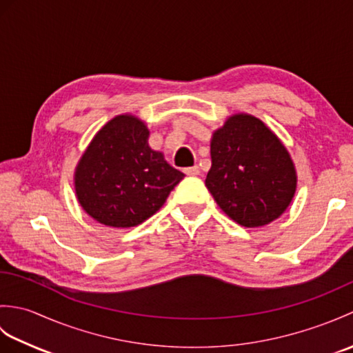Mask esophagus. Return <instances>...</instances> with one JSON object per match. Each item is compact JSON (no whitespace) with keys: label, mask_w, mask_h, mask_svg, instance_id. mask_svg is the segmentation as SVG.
<instances>
[{"label":"esophagus","mask_w":353,"mask_h":353,"mask_svg":"<svg viewBox=\"0 0 353 353\" xmlns=\"http://www.w3.org/2000/svg\"><path fill=\"white\" fill-rule=\"evenodd\" d=\"M185 174L186 176H199L200 168L197 167V165H194V167H190V168H185Z\"/></svg>","instance_id":"esophagus-1"}]
</instances>
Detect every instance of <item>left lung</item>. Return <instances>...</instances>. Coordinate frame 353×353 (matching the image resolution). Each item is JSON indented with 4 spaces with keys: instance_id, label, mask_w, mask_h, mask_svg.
Masks as SVG:
<instances>
[{
    "instance_id": "8db88e82",
    "label": "left lung",
    "mask_w": 353,
    "mask_h": 353,
    "mask_svg": "<svg viewBox=\"0 0 353 353\" xmlns=\"http://www.w3.org/2000/svg\"><path fill=\"white\" fill-rule=\"evenodd\" d=\"M206 186L216 205L244 228H261L287 211L297 190L294 162L259 118L234 114L211 138Z\"/></svg>"
}]
</instances>
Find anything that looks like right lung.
Segmentation results:
<instances>
[{"label":"right lung","mask_w":353,"mask_h":353,"mask_svg":"<svg viewBox=\"0 0 353 353\" xmlns=\"http://www.w3.org/2000/svg\"><path fill=\"white\" fill-rule=\"evenodd\" d=\"M147 124L117 115L95 133L74 171L83 211L104 226L127 229L144 223L167 201L185 174L148 145Z\"/></svg>","instance_id":"add662e5"}]
</instances>
